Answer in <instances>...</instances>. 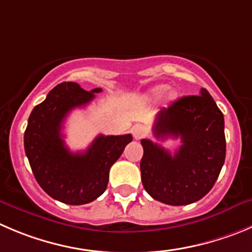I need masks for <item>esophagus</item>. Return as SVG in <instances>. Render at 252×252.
<instances>
[{"label": "esophagus", "mask_w": 252, "mask_h": 252, "mask_svg": "<svg viewBox=\"0 0 252 252\" xmlns=\"http://www.w3.org/2000/svg\"><path fill=\"white\" fill-rule=\"evenodd\" d=\"M132 135L135 140H141V138H143L147 135V130L143 127L142 125H136V126L132 127Z\"/></svg>", "instance_id": "obj_1"}]
</instances>
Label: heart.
I'll return each instance as SVG.
<instances>
[{"instance_id": "1", "label": "heart", "mask_w": 252, "mask_h": 252, "mask_svg": "<svg viewBox=\"0 0 252 252\" xmlns=\"http://www.w3.org/2000/svg\"><path fill=\"white\" fill-rule=\"evenodd\" d=\"M168 90V86L167 85H159L157 86V88H155L152 90V94L156 95V96H160V95H163L164 93Z\"/></svg>"}]
</instances>
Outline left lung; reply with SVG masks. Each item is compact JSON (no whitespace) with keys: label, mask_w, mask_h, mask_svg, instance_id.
I'll list each match as a JSON object with an SVG mask.
<instances>
[{"label":"left lung","mask_w":252,"mask_h":252,"mask_svg":"<svg viewBox=\"0 0 252 252\" xmlns=\"http://www.w3.org/2000/svg\"><path fill=\"white\" fill-rule=\"evenodd\" d=\"M153 135L158 140L181 137L182 145L171 155L151 140L141 141V179L146 191L168 205L202 199L217 182L226 152L224 115L207 89L160 110Z\"/></svg>","instance_id":"1"}]
</instances>
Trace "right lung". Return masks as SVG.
I'll list each match as a JSON object with an SVG mask.
<instances>
[{
  "mask_svg": "<svg viewBox=\"0 0 252 252\" xmlns=\"http://www.w3.org/2000/svg\"><path fill=\"white\" fill-rule=\"evenodd\" d=\"M101 88L86 92L79 84L64 81L52 89L32 110L25 132V151L40 188L70 205L88 204L106 190L109 172L131 135H99L85 152L68 150L62 135L69 112L88 105Z\"/></svg>",
  "mask_w": 252,
  "mask_h": 252,
  "instance_id": "1",
  "label": "right lung"
}]
</instances>
